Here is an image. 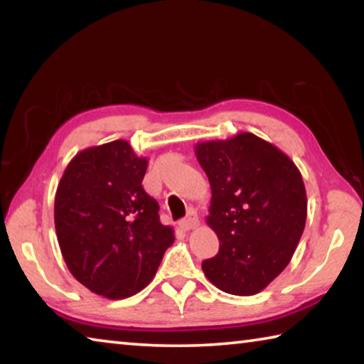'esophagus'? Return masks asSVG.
<instances>
[{"mask_svg": "<svg viewBox=\"0 0 364 364\" xmlns=\"http://www.w3.org/2000/svg\"><path fill=\"white\" fill-rule=\"evenodd\" d=\"M197 225H199V218H197L194 213H191V215H189V217H186V218H183V220L180 221V226L183 228V230H186V231H189V230H193V228H196Z\"/></svg>", "mask_w": 364, "mask_h": 364, "instance_id": "34e87169", "label": "esophagus"}]
</instances>
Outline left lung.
I'll use <instances>...</instances> for the list:
<instances>
[{"label": "left lung", "mask_w": 364, "mask_h": 364, "mask_svg": "<svg viewBox=\"0 0 364 364\" xmlns=\"http://www.w3.org/2000/svg\"><path fill=\"white\" fill-rule=\"evenodd\" d=\"M210 181L207 223L218 254L202 262L207 279L232 295L263 291L297 249L306 221L305 184L284 152L252 133L196 146Z\"/></svg>", "instance_id": "1"}]
</instances>
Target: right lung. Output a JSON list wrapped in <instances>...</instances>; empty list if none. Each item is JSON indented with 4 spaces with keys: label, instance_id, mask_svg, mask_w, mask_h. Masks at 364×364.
Returning <instances> with one entry per match:
<instances>
[{
    "label": "right lung",
    "instance_id": "add662e5",
    "mask_svg": "<svg viewBox=\"0 0 364 364\" xmlns=\"http://www.w3.org/2000/svg\"><path fill=\"white\" fill-rule=\"evenodd\" d=\"M146 168L147 160L117 139L78 152L56 191L54 225L67 268L106 299L143 291L175 241L143 188Z\"/></svg>",
    "mask_w": 364,
    "mask_h": 364
}]
</instances>
